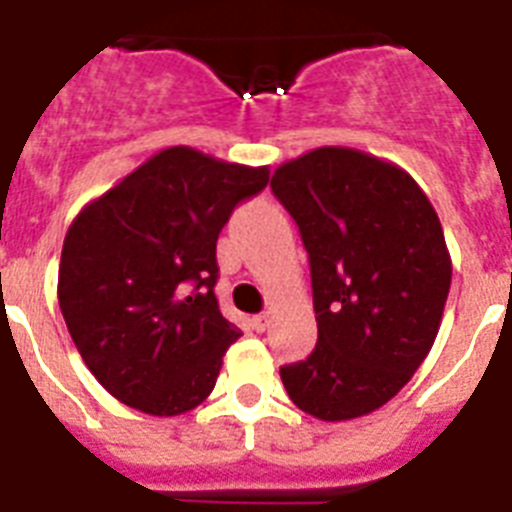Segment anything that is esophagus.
<instances>
[{"label": "esophagus", "instance_id": "esophagus-1", "mask_svg": "<svg viewBox=\"0 0 512 512\" xmlns=\"http://www.w3.org/2000/svg\"><path fill=\"white\" fill-rule=\"evenodd\" d=\"M268 324H271V313H257L255 319H252V327H255L257 332H263Z\"/></svg>", "mask_w": 512, "mask_h": 512}]
</instances>
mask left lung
I'll return each instance as SVG.
<instances>
[{"label": "left lung", "instance_id": "left-lung-1", "mask_svg": "<svg viewBox=\"0 0 512 512\" xmlns=\"http://www.w3.org/2000/svg\"><path fill=\"white\" fill-rule=\"evenodd\" d=\"M276 199L311 257L319 342L281 366L297 409L345 422L380 409L436 342L452 257L414 177L356 148L321 146L276 167Z\"/></svg>", "mask_w": 512, "mask_h": 512}]
</instances>
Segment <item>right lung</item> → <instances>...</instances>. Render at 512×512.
Instances as JSON below:
<instances>
[{"mask_svg":"<svg viewBox=\"0 0 512 512\" xmlns=\"http://www.w3.org/2000/svg\"><path fill=\"white\" fill-rule=\"evenodd\" d=\"M268 175L172 146L74 217L58 303L84 364L116 401L177 417L212 393L225 350L241 337L212 292L217 236Z\"/></svg>","mask_w":512,"mask_h":512,"instance_id":"right-lung-1","label":"right lung"}]
</instances>
